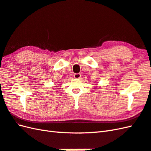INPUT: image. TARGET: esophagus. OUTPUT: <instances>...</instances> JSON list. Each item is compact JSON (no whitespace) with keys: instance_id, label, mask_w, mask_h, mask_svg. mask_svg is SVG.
Wrapping results in <instances>:
<instances>
[{"instance_id":"esophagus-1","label":"esophagus","mask_w":151,"mask_h":151,"mask_svg":"<svg viewBox=\"0 0 151 151\" xmlns=\"http://www.w3.org/2000/svg\"><path fill=\"white\" fill-rule=\"evenodd\" d=\"M81 73H75V74L73 75V77H74V78H76V79H79L80 78H81Z\"/></svg>"}]
</instances>
